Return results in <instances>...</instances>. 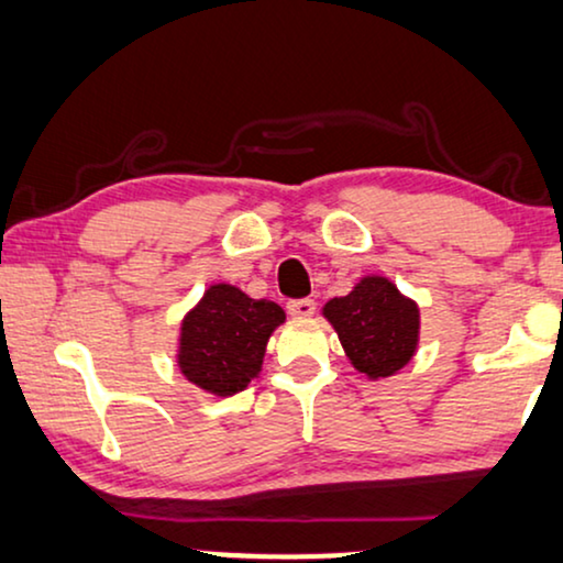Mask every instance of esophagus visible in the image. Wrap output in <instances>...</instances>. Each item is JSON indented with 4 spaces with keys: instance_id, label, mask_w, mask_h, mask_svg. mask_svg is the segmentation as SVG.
<instances>
[{
    "instance_id": "obj_1",
    "label": "esophagus",
    "mask_w": 563,
    "mask_h": 563,
    "mask_svg": "<svg viewBox=\"0 0 563 563\" xmlns=\"http://www.w3.org/2000/svg\"><path fill=\"white\" fill-rule=\"evenodd\" d=\"M287 310H289V316H295V318H308V316H312V312H316V302H312V299H308V297L289 299Z\"/></svg>"
}]
</instances>
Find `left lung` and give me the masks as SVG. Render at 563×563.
Instances as JSON below:
<instances>
[{"label":"left lung","mask_w":563,"mask_h":563,"mask_svg":"<svg viewBox=\"0 0 563 563\" xmlns=\"http://www.w3.org/2000/svg\"><path fill=\"white\" fill-rule=\"evenodd\" d=\"M323 316L349 360L367 377L393 375L416 352L419 308L383 276H367L346 297H333Z\"/></svg>","instance_id":"1"}]
</instances>
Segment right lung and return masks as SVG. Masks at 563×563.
<instances>
[{
	"mask_svg": "<svg viewBox=\"0 0 563 563\" xmlns=\"http://www.w3.org/2000/svg\"><path fill=\"white\" fill-rule=\"evenodd\" d=\"M284 323V310L251 299L230 284H214L180 328V372L214 396H235L258 375L266 341Z\"/></svg>",
	"mask_w": 563,
	"mask_h": 563,
	"instance_id": "1",
	"label": "right lung"
}]
</instances>
